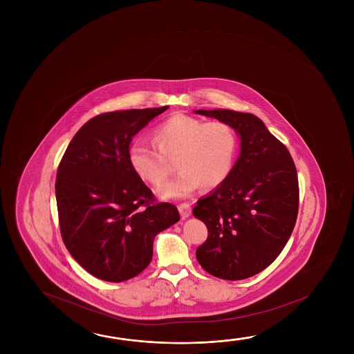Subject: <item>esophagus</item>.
Returning <instances> with one entry per match:
<instances>
[{
  "instance_id": "1",
  "label": "esophagus",
  "mask_w": 354,
  "mask_h": 354,
  "mask_svg": "<svg viewBox=\"0 0 354 354\" xmlns=\"http://www.w3.org/2000/svg\"><path fill=\"white\" fill-rule=\"evenodd\" d=\"M179 212L180 216H181V218L183 220H185V218H187L190 214H192V206L189 205V203H180L179 205Z\"/></svg>"
}]
</instances>
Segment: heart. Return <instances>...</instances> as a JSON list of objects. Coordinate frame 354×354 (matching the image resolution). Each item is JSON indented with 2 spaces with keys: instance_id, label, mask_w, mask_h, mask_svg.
Listing matches in <instances>:
<instances>
[{
  "instance_id": "heart-1",
  "label": "heart",
  "mask_w": 354,
  "mask_h": 354,
  "mask_svg": "<svg viewBox=\"0 0 354 354\" xmlns=\"http://www.w3.org/2000/svg\"><path fill=\"white\" fill-rule=\"evenodd\" d=\"M156 147L134 140L128 147V162L136 175L151 185L168 178L167 159L176 158L179 174L159 190L164 198L189 196L198 186L214 189L226 181L237 151V134L226 122H205L176 113L151 132Z\"/></svg>"
}]
</instances>
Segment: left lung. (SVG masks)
<instances>
[{
    "mask_svg": "<svg viewBox=\"0 0 354 354\" xmlns=\"http://www.w3.org/2000/svg\"><path fill=\"white\" fill-rule=\"evenodd\" d=\"M195 112L226 122L241 137L239 158L226 181L200 198L192 211L209 231L197 248V261L216 278H250L277 259L295 227V164L288 148L254 115Z\"/></svg>",
    "mask_w": 354,
    "mask_h": 354,
    "instance_id": "left-lung-1",
    "label": "left lung"
}]
</instances>
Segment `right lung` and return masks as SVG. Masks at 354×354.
I'll return each mask as SVG.
<instances>
[{
    "label": "right lung",
    "mask_w": 354,
    "mask_h": 354,
    "mask_svg": "<svg viewBox=\"0 0 354 354\" xmlns=\"http://www.w3.org/2000/svg\"><path fill=\"white\" fill-rule=\"evenodd\" d=\"M169 106L115 111L87 121L71 140L55 180L66 250L93 277L121 283L149 266L158 233L180 220L158 203L128 162L136 134Z\"/></svg>",
    "instance_id": "1"
}]
</instances>
